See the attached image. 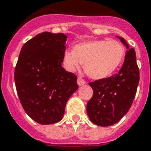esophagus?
I'll use <instances>...</instances> for the list:
<instances>
[{"label":"esophagus","mask_w":151,"mask_h":151,"mask_svg":"<svg viewBox=\"0 0 151 151\" xmlns=\"http://www.w3.org/2000/svg\"><path fill=\"white\" fill-rule=\"evenodd\" d=\"M78 85L79 86H83V85L86 84V81L85 80H83V79L81 78H78Z\"/></svg>","instance_id":"1"}]
</instances>
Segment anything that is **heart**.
Wrapping results in <instances>:
<instances>
[{
	"instance_id": "heart-1",
	"label": "heart",
	"mask_w": 151,
	"mask_h": 151,
	"mask_svg": "<svg viewBox=\"0 0 151 151\" xmlns=\"http://www.w3.org/2000/svg\"><path fill=\"white\" fill-rule=\"evenodd\" d=\"M124 57L125 49L119 41L93 40L78 44L74 50H65L63 64L70 72L84 65L87 75L98 80L112 75L121 65Z\"/></svg>"
}]
</instances>
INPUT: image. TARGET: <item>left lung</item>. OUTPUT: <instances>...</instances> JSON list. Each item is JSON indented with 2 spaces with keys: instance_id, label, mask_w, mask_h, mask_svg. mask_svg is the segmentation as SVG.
Segmentation results:
<instances>
[{
  "instance_id": "1",
  "label": "left lung",
  "mask_w": 151,
  "mask_h": 151,
  "mask_svg": "<svg viewBox=\"0 0 151 151\" xmlns=\"http://www.w3.org/2000/svg\"><path fill=\"white\" fill-rule=\"evenodd\" d=\"M117 37L127 49L121 70L110 78L89 83L93 94L87 103V114L93 123L100 127L117 123L129 111L139 82L135 50L129 49L123 37Z\"/></svg>"
}]
</instances>
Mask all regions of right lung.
<instances>
[{"mask_svg": "<svg viewBox=\"0 0 151 151\" xmlns=\"http://www.w3.org/2000/svg\"><path fill=\"white\" fill-rule=\"evenodd\" d=\"M67 36L44 32L22 46L14 80L25 113L41 125L58 122L69 98L78 89V78L61 63Z\"/></svg>", "mask_w": 151, "mask_h": 151, "instance_id": "add662e5", "label": "right lung"}]
</instances>
